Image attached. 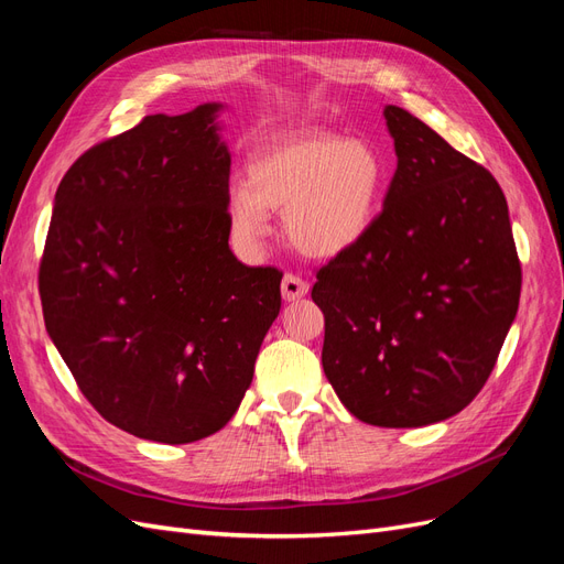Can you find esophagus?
Returning a JSON list of instances; mask_svg holds the SVG:
<instances>
[{
    "mask_svg": "<svg viewBox=\"0 0 564 564\" xmlns=\"http://www.w3.org/2000/svg\"><path fill=\"white\" fill-rule=\"evenodd\" d=\"M308 294V282L301 280L294 272H286L282 278V299L284 301H299Z\"/></svg>",
    "mask_w": 564,
    "mask_h": 564,
    "instance_id": "1",
    "label": "esophagus"
}]
</instances>
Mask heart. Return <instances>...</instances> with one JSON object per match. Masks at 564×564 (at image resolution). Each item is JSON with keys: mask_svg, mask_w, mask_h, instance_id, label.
Masks as SVG:
<instances>
[{"mask_svg": "<svg viewBox=\"0 0 564 564\" xmlns=\"http://www.w3.org/2000/svg\"><path fill=\"white\" fill-rule=\"evenodd\" d=\"M388 166L377 145L332 131H299L253 152L247 181L228 193L232 242L261 249L270 214H284L289 242L313 259H334L360 245L379 218Z\"/></svg>", "mask_w": 564, "mask_h": 564, "instance_id": "1", "label": "heart"}]
</instances>
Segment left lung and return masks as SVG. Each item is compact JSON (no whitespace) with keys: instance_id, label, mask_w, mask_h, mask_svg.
<instances>
[{"instance_id":"1","label":"left lung","mask_w":564,"mask_h":564,"mask_svg":"<svg viewBox=\"0 0 564 564\" xmlns=\"http://www.w3.org/2000/svg\"><path fill=\"white\" fill-rule=\"evenodd\" d=\"M398 169L365 240L317 272L322 367L348 412L419 429L468 406L518 315L508 204L485 166L386 106Z\"/></svg>"}]
</instances>
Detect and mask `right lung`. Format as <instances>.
<instances>
[{"mask_svg": "<svg viewBox=\"0 0 564 564\" xmlns=\"http://www.w3.org/2000/svg\"><path fill=\"white\" fill-rule=\"evenodd\" d=\"M150 115L67 169L40 263L46 332L96 412L185 445L232 419L282 296L228 247L216 112Z\"/></svg>", "mask_w": 564, "mask_h": 564, "instance_id": "obj_1", "label": "right lung"}]
</instances>
